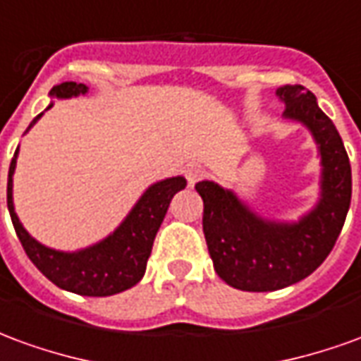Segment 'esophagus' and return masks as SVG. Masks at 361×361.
Here are the masks:
<instances>
[{
	"label": "esophagus",
	"mask_w": 361,
	"mask_h": 361,
	"mask_svg": "<svg viewBox=\"0 0 361 361\" xmlns=\"http://www.w3.org/2000/svg\"><path fill=\"white\" fill-rule=\"evenodd\" d=\"M204 173H207V172H204L201 166H189L188 170H185V178H188L189 185H195L197 181L203 180Z\"/></svg>",
	"instance_id": "1"
}]
</instances>
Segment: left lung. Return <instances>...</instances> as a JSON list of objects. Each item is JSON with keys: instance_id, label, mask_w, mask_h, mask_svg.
<instances>
[{"instance_id": "left-lung-1", "label": "left lung", "mask_w": 361, "mask_h": 361, "mask_svg": "<svg viewBox=\"0 0 361 361\" xmlns=\"http://www.w3.org/2000/svg\"><path fill=\"white\" fill-rule=\"evenodd\" d=\"M284 118L307 127L321 154V199L298 222L261 219L234 191L214 181H199L203 232L214 271L230 286L245 292H272L300 282L333 251L348 214L352 170L336 127L302 85L276 90Z\"/></svg>"}]
</instances>
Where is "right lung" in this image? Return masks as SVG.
Returning a JSON list of instances; mask_svg holds the SVG:
<instances>
[{
    "mask_svg": "<svg viewBox=\"0 0 361 361\" xmlns=\"http://www.w3.org/2000/svg\"><path fill=\"white\" fill-rule=\"evenodd\" d=\"M87 90H89L87 85L69 81L56 85L50 90V96L71 98V96L85 94ZM48 108H51V104ZM40 118L42 114H38L32 119L28 129ZM17 154H19V149L15 150V157L9 166L7 209L11 214L15 232L23 243V250L35 263L36 269L56 286L81 295L102 298V295L119 294L127 288L135 286L147 271V261L152 251V243H154L158 228L164 220L172 197L188 185L185 178L178 176V178H168V180L152 183L127 214L126 220L114 230V234L87 250L69 253V251L51 250L36 242L19 222V216L13 207V173L17 166Z\"/></svg>",
    "mask_w": 361,
    "mask_h": 361,
    "instance_id": "obj_1",
    "label": "right lung"
}]
</instances>
